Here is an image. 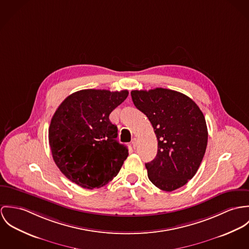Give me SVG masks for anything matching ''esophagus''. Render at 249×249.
Segmentation results:
<instances>
[{
    "label": "esophagus",
    "mask_w": 249,
    "mask_h": 249,
    "mask_svg": "<svg viewBox=\"0 0 249 249\" xmlns=\"http://www.w3.org/2000/svg\"><path fill=\"white\" fill-rule=\"evenodd\" d=\"M132 145H133L134 148H136V147L138 146V139H137V138H134V139L132 140Z\"/></svg>",
    "instance_id": "esophagus-1"
}]
</instances>
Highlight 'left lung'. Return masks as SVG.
Here are the masks:
<instances>
[{"label":"left lung","mask_w":249,"mask_h":249,"mask_svg":"<svg viewBox=\"0 0 249 249\" xmlns=\"http://www.w3.org/2000/svg\"><path fill=\"white\" fill-rule=\"evenodd\" d=\"M131 95L158 138L157 157L145 164L149 179L167 192L182 187L205 154L208 132L202 111L187 95L168 89L132 90Z\"/></svg>","instance_id":"obj_1"}]
</instances>
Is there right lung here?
<instances>
[{
  "mask_svg": "<svg viewBox=\"0 0 249 249\" xmlns=\"http://www.w3.org/2000/svg\"><path fill=\"white\" fill-rule=\"evenodd\" d=\"M129 91L82 89L57 108L49 129L53 160L72 182L100 188L116 177L129 153L117 140V127L109 115Z\"/></svg>",
  "mask_w": 249,
  "mask_h": 249,
  "instance_id": "add662e5",
  "label": "right lung"
}]
</instances>
